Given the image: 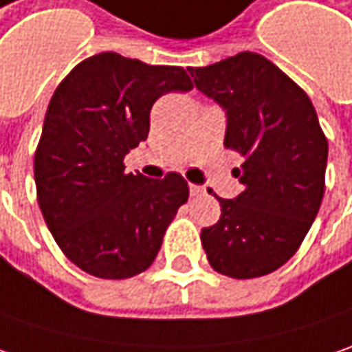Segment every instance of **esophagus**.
<instances>
[{
  "instance_id": "1",
  "label": "esophagus",
  "mask_w": 352,
  "mask_h": 352,
  "mask_svg": "<svg viewBox=\"0 0 352 352\" xmlns=\"http://www.w3.org/2000/svg\"><path fill=\"white\" fill-rule=\"evenodd\" d=\"M189 192H191L192 197H199V195H203L205 192V189L203 187H199V185H189Z\"/></svg>"
}]
</instances>
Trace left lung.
<instances>
[{"label": "left lung", "instance_id": "8db88e82", "mask_svg": "<svg viewBox=\"0 0 352 352\" xmlns=\"http://www.w3.org/2000/svg\"><path fill=\"white\" fill-rule=\"evenodd\" d=\"M195 86L226 112L224 146L244 163V191L219 199L221 219L201 230L208 264L250 280L276 272L298 252L325 192L327 138L309 96L272 60L238 53L189 69Z\"/></svg>", "mask_w": 352, "mask_h": 352}]
</instances>
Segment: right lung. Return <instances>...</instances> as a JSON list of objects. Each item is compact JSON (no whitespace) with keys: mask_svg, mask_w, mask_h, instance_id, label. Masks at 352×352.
Listing matches in <instances>:
<instances>
[{"mask_svg":"<svg viewBox=\"0 0 352 352\" xmlns=\"http://www.w3.org/2000/svg\"><path fill=\"white\" fill-rule=\"evenodd\" d=\"M181 67L118 53L85 58L56 86L35 151L37 201L72 264L102 280L153 264L189 185L179 173H126L124 157L147 140L149 112L167 92H189Z\"/></svg>","mask_w":352,"mask_h":352,"instance_id":"1","label":"right lung"}]
</instances>
